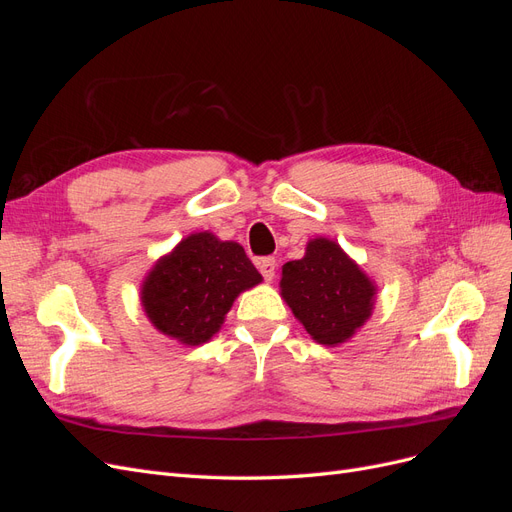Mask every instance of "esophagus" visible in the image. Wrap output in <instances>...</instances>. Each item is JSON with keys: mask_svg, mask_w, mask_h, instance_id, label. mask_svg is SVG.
I'll return each mask as SVG.
<instances>
[{"mask_svg": "<svg viewBox=\"0 0 512 512\" xmlns=\"http://www.w3.org/2000/svg\"><path fill=\"white\" fill-rule=\"evenodd\" d=\"M256 265H258V271L262 273V277H265L267 282H271L273 277H275V267H277L275 258H260Z\"/></svg>", "mask_w": 512, "mask_h": 512, "instance_id": "obj_1", "label": "esophagus"}]
</instances>
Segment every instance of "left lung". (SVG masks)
I'll list each match as a JSON object with an SVG mask.
<instances>
[{
	"label": "left lung",
	"instance_id": "left-lung-1",
	"mask_svg": "<svg viewBox=\"0 0 512 512\" xmlns=\"http://www.w3.org/2000/svg\"><path fill=\"white\" fill-rule=\"evenodd\" d=\"M282 297L318 344H344L371 316L376 286L361 267L324 237L312 239L301 260L282 267Z\"/></svg>",
	"mask_w": 512,
	"mask_h": 512
}]
</instances>
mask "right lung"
I'll list each match as a JSON object with an SVG mask.
<instances>
[{"label":"right lung","instance_id":"add662e5","mask_svg":"<svg viewBox=\"0 0 512 512\" xmlns=\"http://www.w3.org/2000/svg\"><path fill=\"white\" fill-rule=\"evenodd\" d=\"M260 282L262 275L239 243L194 232L153 265L141 301L160 333L200 346L220 331L239 294Z\"/></svg>","mask_w":512,"mask_h":512}]
</instances>
